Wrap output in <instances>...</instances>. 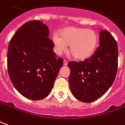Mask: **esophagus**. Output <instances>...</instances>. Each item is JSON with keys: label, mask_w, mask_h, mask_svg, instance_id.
<instances>
[{"label": "esophagus", "mask_w": 125, "mask_h": 125, "mask_svg": "<svg viewBox=\"0 0 125 125\" xmlns=\"http://www.w3.org/2000/svg\"><path fill=\"white\" fill-rule=\"evenodd\" d=\"M67 64H68V61H66V60H64L63 61V64L64 66H66V65H67Z\"/></svg>", "instance_id": "34e87169"}]
</instances>
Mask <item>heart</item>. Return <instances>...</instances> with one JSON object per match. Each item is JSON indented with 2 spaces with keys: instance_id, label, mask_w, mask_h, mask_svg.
<instances>
[{
  "instance_id": "1",
  "label": "heart",
  "mask_w": 125,
  "mask_h": 125,
  "mask_svg": "<svg viewBox=\"0 0 125 125\" xmlns=\"http://www.w3.org/2000/svg\"><path fill=\"white\" fill-rule=\"evenodd\" d=\"M54 34L52 41L54 50L61 54L69 45V52L76 59L84 60L94 52L98 42V36L94 30L70 27Z\"/></svg>"
}]
</instances>
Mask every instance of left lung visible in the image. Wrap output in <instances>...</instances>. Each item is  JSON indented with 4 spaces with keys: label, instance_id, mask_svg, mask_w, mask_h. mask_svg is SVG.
<instances>
[{
    "label": "left lung",
    "instance_id": "1",
    "mask_svg": "<svg viewBox=\"0 0 125 125\" xmlns=\"http://www.w3.org/2000/svg\"><path fill=\"white\" fill-rule=\"evenodd\" d=\"M69 82L78 100L89 103L97 100L109 89L118 69V45L107 30L100 33V46L84 61H71Z\"/></svg>",
    "mask_w": 125,
    "mask_h": 125
}]
</instances>
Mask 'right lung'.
I'll return each instance as SVG.
<instances>
[{"label": "right lung", "instance_id": "obj_1", "mask_svg": "<svg viewBox=\"0 0 125 125\" xmlns=\"http://www.w3.org/2000/svg\"><path fill=\"white\" fill-rule=\"evenodd\" d=\"M49 29L33 20L19 27L10 40L7 69L12 83L22 95L40 100L49 95L63 64L53 52Z\"/></svg>", "mask_w": 125, "mask_h": 125}]
</instances>
